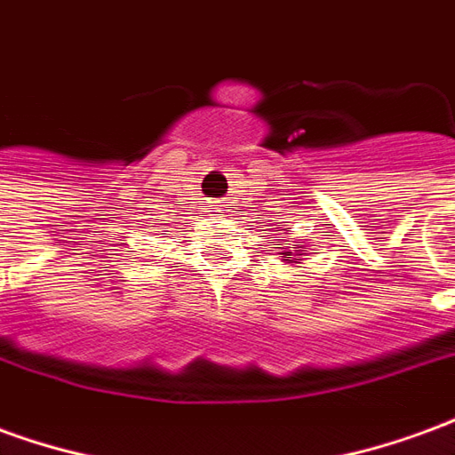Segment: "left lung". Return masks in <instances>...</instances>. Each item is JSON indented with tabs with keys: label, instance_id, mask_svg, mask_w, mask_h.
<instances>
[{
	"label": "left lung",
	"instance_id": "8db88e82",
	"mask_svg": "<svg viewBox=\"0 0 455 455\" xmlns=\"http://www.w3.org/2000/svg\"><path fill=\"white\" fill-rule=\"evenodd\" d=\"M283 231V228H280ZM275 248H280V258H283V263H292L297 266L299 260H302V251H305V243L302 241H297L295 246H285V238H275Z\"/></svg>",
	"mask_w": 455,
	"mask_h": 455
}]
</instances>
